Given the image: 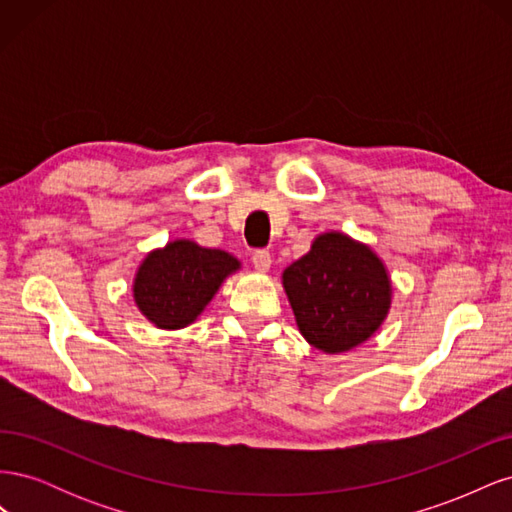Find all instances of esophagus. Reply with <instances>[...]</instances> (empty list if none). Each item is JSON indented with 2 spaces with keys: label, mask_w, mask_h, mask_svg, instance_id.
Here are the masks:
<instances>
[{
  "label": "esophagus",
  "mask_w": 512,
  "mask_h": 512,
  "mask_svg": "<svg viewBox=\"0 0 512 512\" xmlns=\"http://www.w3.org/2000/svg\"><path fill=\"white\" fill-rule=\"evenodd\" d=\"M252 265L256 267V271L267 273L271 269V254L267 250H256L252 254Z\"/></svg>",
  "instance_id": "esophagus-1"
}]
</instances>
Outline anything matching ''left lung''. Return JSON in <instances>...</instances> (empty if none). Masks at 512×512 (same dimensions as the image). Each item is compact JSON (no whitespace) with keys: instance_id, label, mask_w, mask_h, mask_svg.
<instances>
[{"instance_id":"8db88e82","label":"left lung","mask_w":512,"mask_h":512,"mask_svg":"<svg viewBox=\"0 0 512 512\" xmlns=\"http://www.w3.org/2000/svg\"><path fill=\"white\" fill-rule=\"evenodd\" d=\"M282 277L303 337L322 352L363 344L389 312L391 284L380 258L339 232L320 235Z\"/></svg>"}]
</instances>
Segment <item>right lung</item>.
<instances>
[{
    "label": "right lung",
    "instance_id": "add662e5",
    "mask_svg": "<svg viewBox=\"0 0 512 512\" xmlns=\"http://www.w3.org/2000/svg\"><path fill=\"white\" fill-rule=\"evenodd\" d=\"M239 260L192 241H173L151 252L136 273L134 301L160 329H181L196 320Z\"/></svg>",
    "mask_w": 512,
    "mask_h": 512
}]
</instances>
